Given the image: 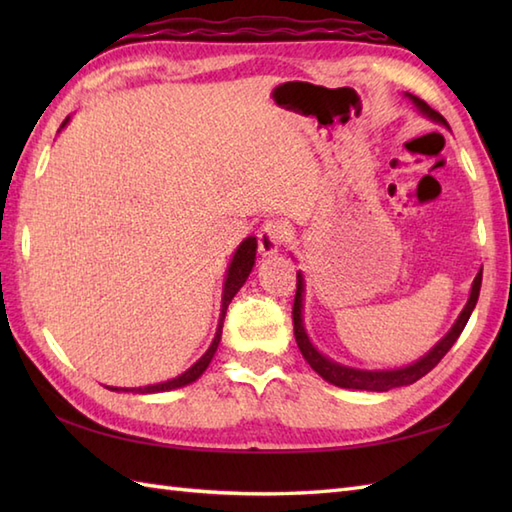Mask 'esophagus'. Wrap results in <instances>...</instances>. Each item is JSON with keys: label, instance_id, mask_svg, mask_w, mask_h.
<instances>
[{"label": "esophagus", "instance_id": "esophagus-1", "mask_svg": "<svg viewBox=\"0 0 512 512\" xmlns=\"http://www.w3.org/2000/svg\"><path fill=\"white\" fill-rule=\"evenodd\" d=\"M286 235H288L286 224H281L277 220H268L262 228H259V233H257L259 253H262L264 257L275 255L277 250L281 248V244L286 242Z\"/></svg>", "mask_w": 512, "mask_h": 512}]
</instances>
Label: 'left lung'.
Masks as SVG:
<instances>
[{"mask_svg": "<svg viewBox=\"0 0 512 512\" xmlns=\"http://www.w3.org/2000/svg\"><path fill=\"white\" fill-rule=\"evenodd\" d=\"M409 101L418 107L420 114H424L431 121H436L444 127H449L447 121H444V116L438 114L436 110H431V107L424 103L422 99L413 94H407ZM480 288H482V270L477 273V277L473 279V286H471V295L469 301H466L464 310L460 312L458 321L453 323V328L444 334V339L438 341V345H433L431 350L424 354L420 361L411 363L407 367H400V369H387V372H367V369H354V367H345L341 363H334L332 358L323 356L317 347H314L308 339L306 328H303V317H301V310H303V275L297 273V295H295V306H292V323H295V339L299 350L306 358L308 365L317 372L323 380H328V383L336 385V387H343V389H365V391H389L394 387H405L416 383L424 374H429L433 367H436L442 356L447 354L453 343L458 341V336L462 334L466 321H469L471 312L477 303V297H480Z\"/></svg>", "mask_w": 512, "mask_h": 512, "instance_id": "obj_1", "label": "left lung"}]
</instances>
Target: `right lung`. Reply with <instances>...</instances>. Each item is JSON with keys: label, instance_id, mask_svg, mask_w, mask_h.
Masks as SVG:
<instances>
[{"label": "right lung", "instance_id": "1", "mask_svg": "<svg viewBox=\"0 0 512 512\" xmlns=\"http://www.w3.org/2000/svg\"><path fill=\"white\" fill-rule=\"evenodd\" d=\"M68 121H70V118H65L61 127H65V123H68ZM255 253H257V239L255 237H246L244 242L237 246L235 255H233V262L226 270V281H224V290H222V314H220V323H217L215 339H213L209 350L202 354L198 363H193L187 369V372L176 376V378H171V380H165V383L147 385V387H138V389H118V387H110V389L112 391H134V394H158V391H171V389L189 385V383H193V380H198L204 374V369L209 367L213 354L217 352V345H220V339H222V325H224V317H226V308H228V303H231V299L237 295V290L244 286V281L248 279L250 270H253Z\"/></svg>", "mask_w": 512, "mask_h": 512}]
</instances>
